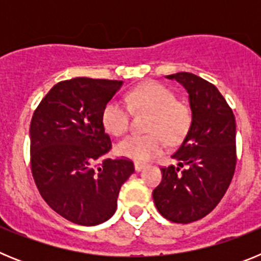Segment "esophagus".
<instances>
[{
	"label": "esophagus",
	"mask_w": 261,
	"mask_h": 261,
	"mask_svg": "<svg viewBox=\"0 0 261 261\" xmlns=\"http://www.w3.org/2000/svg\"><path fill=\"white\" fill-rule=\"evenodd\" d=\"M144 168H145L144 163H138V162L135 163V170L137 172H140V171H141V170H144Z\"/></svg>",
	"instance_id": "esophagus-1"
}]
</instances>
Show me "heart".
I'll return each instance as SVG.
<instances>
[{
  "instance_id": "heart-1",
  "label": "heart",
  "mask_w": 261,
  "mask_h": 261,
  "mask_svg": "<svg viewBox=\"0 0 261 261\" xmlns=\"http://www.w3.org/2000/svg\"><path fill=\"white\" fill-rule=\"evenodd\" d=\"M126 106L120 100H110L102 112V123L108 133L121 136L130 125V110L149 112L146 130L149 135H132L116 145L120 156L144 163L159 155L168 144L183 140L191 125V111L168 87L156 82H146L129 91Z\"/></svg>"
}]
</instances>
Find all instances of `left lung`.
I'll return each instance as SVG.
<instances>
[{"label": "left lung", "instance_id": "8db88e82", "mask_svg": "<svg viewBox=\"0 0 261 261\" xmlns=\"http://www.w3.org/2000/svg\"><path fill=\"white\" fill-rule=\"evenodd\" d=\"M188 93L192 121L172 154L177 166L162 167V181L153 191L156 209L166 220H201L221 201L237 165L235 117L222 94L208 81L180 71L166 75Z\"/></svg>", "mask_w": 261, "mask_h": 261}]
</instances>
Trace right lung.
<instances>
[{
  "label": "right lung",
  "mask_w": 261,
  "mask_h": 261,
  "mask_svg": "<svg viewBox=\"0 0 261 261\" xmlns=\"http://www.w3.org/2000/svg\"><path fill=\"white\" fill-rule=\"evenodd\" d=\"M123 81L77 77L49 90L30 125L31 171L41 197L68 221L95 226L114 216L132 161L111 159L102 112ZM99 163V165L96 163Z\"/></svg>",
  "instance_id": "obj_1"
}]
</instances>
